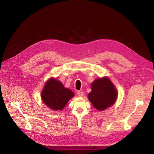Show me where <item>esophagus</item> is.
Here are the masks:
<instances>
[{"mask_svg":"<svg viewBox=\"0 0 154 154\" xmlns=\"http://www.w3.org/2000/svg\"><path fill=\"white\" fill-rule=\"evenodd\" d=\"M77 95L79 97H83V95H84V92H81V91H79V92H77Z\"/></svg>","mask_w":154,"mask_h":154,"instance_id":"1","label":"esophagus"}]
</instances>
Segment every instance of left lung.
I'll list each match as a JSON object with an SVG mask.
<instances>
[{
  "mask_svg": "<svg viewBox=\"0 0 154 154\" xmlns=\"http://www.w3.org/2000/svg\"><path fill=\"white\" fill-rule=\"evenodd\" d=\"M91 90L88 94V99L94 107L99 111L112 106L117 100V89L107 77L95 79L91 84Z\"/></svg>",
  "mask_w": 154,
  "mask_h": 154,
  "instance_id": "obj_1",
  "label": "left lung"
}]
</instances>
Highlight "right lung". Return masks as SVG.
I'll list each match as a JSON object with an SVG mask.
<instances>
[{"mask_svg":"<svg viewBox=\"0 0 154 154\" xmlns=\"http://www.w3.org/2000/svg\"><path fill=\"white\" fill-rule=\"evenodd\" d=\"M74 93L66 88L59 80L51 77L45 83L41 92V99L47 107L53 110L64 109Z\"/></svg>","mask_w":154,"mask_h":154,"instance_id":"obj_1","label":"right lung"}]
</instances>
